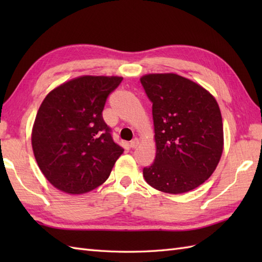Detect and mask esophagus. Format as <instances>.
<instances>
[{
	"mask_svg": "<svg viewBox=\"0 0 262 262\" xmlns=\"http://www.w3.org/2000/svg\"><path fill=\"white\" fill-rule=\"evenodd\" d=\"M138 145H140V142H138V140H136V138H135V140H133L129 144L130 148H136Z\"/></svg>",
	"mask_w": 262,
	"mask_h": 262,
	"instance_id": "1",
	"label": "esophagus"
}]
</instances>
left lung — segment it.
<instances>
[{
  "instance_id": "left-lung-1",
  "label": "left lung",
  "mask_w": 262,
  "mask_h": 262,
  "mask_svg": "<svg viewBox=\"0 0 262 262\" xmlns=\"http://www.w3.org/2000/svg\"><path fill=\"white\" fill-rule=\"evenodd\" d=\"M152 102L157 157L143 176L168 193L190 191L215 171L223 152V122L215 98L177 74L141 77Z\"/></svg>"
}]
</instances>
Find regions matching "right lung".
I'll return each mask as SVG.
<instances>
[{"instance_id":"right-lung-1","label":"right lung","mask_w":262,"mask_h":262,"mask_svg":"<svg viewBox=\"0 0 262 262\" xmlns=\"http://www.w3.org/2000/svg\"><path fill=\"white\" fill-rule=\"evenodd\" d=\"M121 81L118 76H81L43 99L32 128V149L43 176L59 190H93L108 179L124 152L102 117L109 94Z\"/></svg>"}]
</instances>
